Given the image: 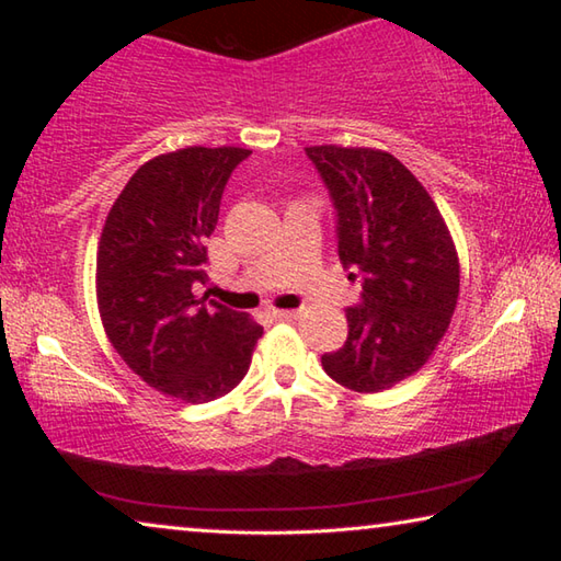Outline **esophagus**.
Masks as SVG:
<instances>
[{
    "instance_id": "obj_1",
    "label": "esophagus",
    "mask_w": 561,
    "mask_h": 561,
    "mask_svg": "<svg viewBox=\"0 0 561 561\" xmlns=\"http://www.w3.org/2000/svg\"><path fill=\"white\" fill-rule=\"evenodd\" d=\"M272 317L277 319V321H294V319H299V311H294V309H272Z\"/></svg>"
}]
</instances>
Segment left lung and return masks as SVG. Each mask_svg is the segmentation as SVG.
Instances as JSON below:
<instances>
[{
	"instance_id": "left-lung-1",
	"label": "left lung",
	"mask_w": 561,
	"mask_h": 561,
	"mask_svg": "<svg viewBox=\"0 0 561 561\" xmlns=\"http://www.w3.org/2000/svg\"><path fill=\"white\" fill-rule=\"evenodd\" d=\"M336 210L339 260L360 277L346 309L348 336L321 356L324 371L356 393L386 391L433 356L460 294L453 237L417 178L376 148H304Z\"/></svg>"
}]
</instances>
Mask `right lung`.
<instances>
[{
    "label": "right lung",
    "instance_id": "1",
    "mask_svg": "<svg viewBox=\"0 0 561 561\" xmlns=\"http://www.w3.org/2000/svg\"><path fill=\"white\" fill-rule=\"evenodd\" d=\"M252 150L180 148L140 165L103 225L96 297L106 336L133 374L185 403L242 381L264 334L257 321L195 297L207 282L205 240L232 170Z\"/></svg>",
    "mask_w": 561,
    "mask_h": 561
}]
</instances>
